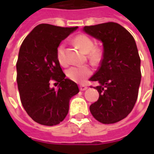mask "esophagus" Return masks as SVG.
<instances>
[{
    "label": "esophagus",
    "mask_w": 154,
    "mask_h": 154,
    "mask_svg": "<svg viewBox=\"0 0 154 154\" xmlns=\"http://www.w3.org/2000/svg\"><path fill=\"white\" fill-rule=\"evenodd\" d=\"M79 88H80L81 91H85L87 89V87L86 85H83V84H82V85H80V86H79Z\"/></svg>",
    "instance_id": "obj_1"
}]
</instances>
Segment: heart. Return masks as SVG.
I'll return each mask as SVG.
<instances>
[{"label":"heart","instance_id":"b5f03b06","mask_svg":"<svg viewBox=\"0 0 154 154\" xmlns=\"http://www.w3.org/2000/svg\"><path fill=\"white\" fill-rule=\"evenodd\" d=\"M73 43L85 53H87L89 59L92 63H97L100 62L102 57V51L99 48L94 46L93 40L90 37L85 35H77L73 38ZM57 57L58 62L62 65L66 64L64 44H61L58 45L57 48ZM91 74H92V69L88 65L72 66L69 67L66 72V75L70 80L79 83L84 82L87 77H90Z\"/></svg>","mask_w":154,"mask_h":154}]
</instances>
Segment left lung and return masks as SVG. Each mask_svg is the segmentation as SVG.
<instances>
[{
    "instance_id": "obj_1",
    "label": "left lung",
    "mask_w": 154,
    "mask_h": 154,
    "mask_svg": "<svg viewBox=\"0 0 154 154\" xmlns=\"http://www.w3.org/2000/svg\"><path fill=\"white\" fill-rule=\"evenodd\" d=\"M83 31L103 44L100 66L90 78L99 82L95 87L99 99L91 105L90 111L99 122L114 124L132 111L138 98L141 71L135 40L115 22L85 26Z\"/></svg>"
}]
</instances>
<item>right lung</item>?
Masks as SVG:
<instances>
[{
	"label": "right lung",
	"instance_id": "add662e5",
	"mask_svg": "<svg viewBox=\"0 0 154 154\" xmlns=\"http://www.w3.org/2000/svg\"><path fill=\"white\" fill-rule=\"evenodd\" d=\"M77 27L64 28L40 24L22 43L16 63L17 85L22 106L40 125H58L67 116L69 100L79 92L77 83L66 78L57 57L62 40ZM57 81L55 90L49 85Z\"/></svg>",
	"mask_w": 154,
	"mask_h": 154
}]
</instances>
